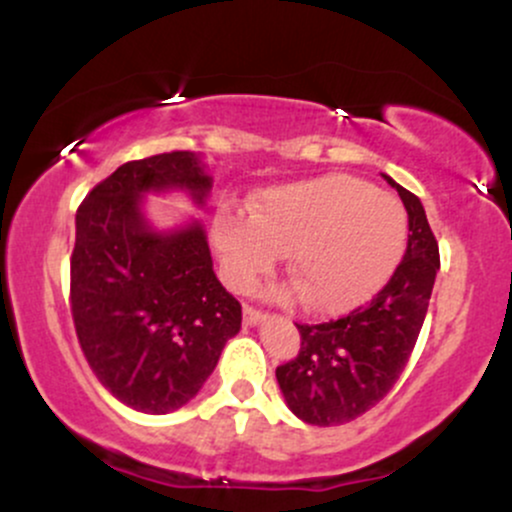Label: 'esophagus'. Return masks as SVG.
I'll use <instances>...</instances> for the list:
<instances>
[{
  "instance_id": "1",
  "label": "esophagus",
  "mask_w": 512,
  "mask_h": 512,
  "mask_svg": "<svg viewBox=\"0 0 512 512\" xmlns=\"http://www.w3.org/2000/svg\"><path fill=\"white\" fill-rule=\"evenodd\" d=\"M243 320H245V325H257V322L264 320V313H262V310L252 308V305H245V308H243Z\"/></svg>"
}]
</instances>
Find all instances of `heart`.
Listing matches in <instances>:
<instances>
[{"label":"heart","instance_id":"1","mask_svg":"<svg viewBox=\"0 0 512 512\" xmlns=\"http://www.w3.org/2000/svg\"><path fill=\"white\" fill-rule=\"evenodd\" d=\"M407 233L395 195L344 173L269 187L252 197L248 216L219 209L211 223L233 289H252L286 255L298 298L317 313H342L373 296L397 267Z\"/></svg>","mask_w":512,"mask_h":512}]
</instances>
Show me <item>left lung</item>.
I'll return each instance as SVG.
<instances>
[{
	"label": "left lung",
	"instance_id": "obj_1",
	"mask_svg": "<svg viewBox=\"0 0 512 512\" xmlns=\"http://www.w3.org/2000/svg\"><path fill=\"white\" fill-rule=\"evenodd\" d=\"M409 216L402 262L366 305L339 320L296 325L301 351L276 368L286 404L313 426L354 421L383 399L409 363L440 269L438 240L419 197L387 178Z\"/></svg>",
	"mask_w": 512,
	"mask_h": 512
}]
</instances>
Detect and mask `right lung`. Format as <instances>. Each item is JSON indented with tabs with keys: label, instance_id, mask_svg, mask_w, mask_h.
I'll return each instance as SVG.
<instances>
[{
	"label": "right lung",
	"instance_id": "1",
	"mask_svg": "<svg viewBox=\"0 0 512 512\" xmlns=\"http://www.w3.org/2000/svg\"><path fill=\"white\" fill-rule=\"evenodd\" d=\"M178 187L204 204L211 178L192 151L129 161L76 209L69 303L88 366L113 397L144 414L190 402L243 320L219 284L204 228L151 231L144 192Z\"/></svg>",
	"mask_w": 512,
	"mask_h": 512
}]
</instances>
